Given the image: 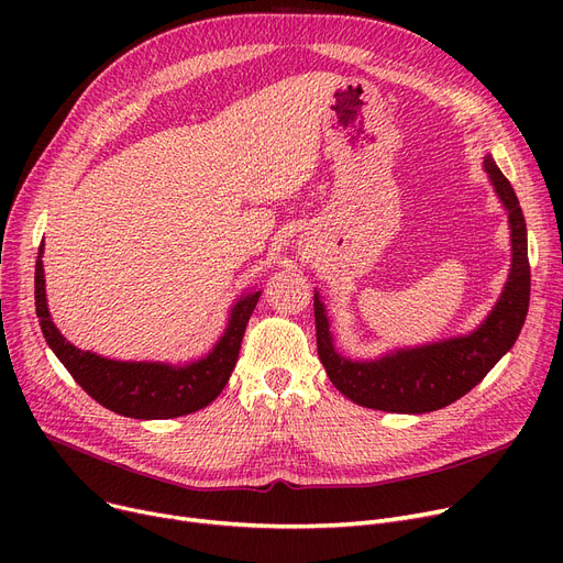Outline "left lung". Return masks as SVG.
Listing matches in <instances>:
<instances>
[{"mask_svg":"<svg viewBox=\"0 0 563 563\" xmlns=\"http://www.w3.org/2000/svg\"><path fill=\"white\" fill-rule=\"evenodd\" d=\"M484 168L499 202L509 212L511 269L490 314L477 331L467 335L408 346L386 353L376 361H351L333 346L327 308L314 291L317 353L333 386L365 408L386 412H431L467 395L514 346L529 308V257L527 225L518 196L493 157Z\"/></svg>","mask_w":563,"mask_h":563,"instance_id":"8db88e82","label":"left lung"}]
</instances>
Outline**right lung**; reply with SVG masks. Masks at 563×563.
Returning <instances> with one entry per match:
<instances>
[{
  "label": "right lung",
  "instance_id": "right-lung-1",
  "mask_svg": "<svg viewBox=\"0 0 563 563\" xmlns=\"http://www.w3.org/2000/svg\"><path fill=\"white\" fill-rule=\"evenodd\" d=\"M43 244L36 260V314L45 342L86 395L104 408L134 420H168L189 416L212 404L236 365L246 323L262 291H249L230 310L228 327L205 358L187 365L123 363L73 346L49 319L45 299Z\"/></svg>",
  "mask_w": 563,
  "mask_h": 563
}]
</instances>
